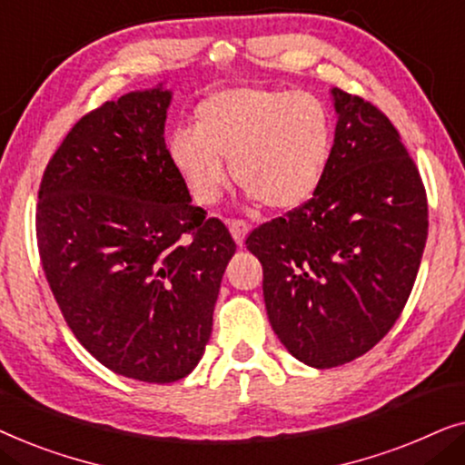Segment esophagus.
<instances>
[{
  "instance_id": "34e87169",
  "label": "esophagus",
  "mask_w": 465,
  "mask_h": 465,
  "mask_svg": "<svg viewBox=\"0 0 465 465\" xmlns=\"http://www.w3.org/2000/svg\"><path fill=\"white\" fill-rule=\"evenodd\" d=\"M228 231H231L234 243L243 245L245 234L250 232V224H247V222H243V220H231V222H228Z\"/></svg>"
}]
</instances>
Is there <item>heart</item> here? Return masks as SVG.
I'll return each mask as SVG.
<instances>
[{"label": "heart", "instance_id": "obj_1", "mask_svg": "<svg viewBox=\"0 0 465 465\" xmlns=\"http://www.w3.org/2000/svg\"><path fill=\"white\" fill-rule=\"evenodd\" d=\"M334 145V116L307 91L226 88L196 107L193 129L169 139V161L203 207L232 182L272 212L307 203L323 180Z\"/></svg>", "mask_w": 465, "mask_h": 465}]
</instances>
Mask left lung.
Returning <instances> with one entry per match:
<instances>
[{"label":"left lung","instance_id":"left-lung-1","mask_svg":"<svg viewBox=\"0 0 465 465\" xmlns=\"http://www.w3.org/2000/svg\"><path fill=\"white\" fill-rule=\"evenodd\" d=\"M332 97L339 123L322 183L245 239L272 330L313 368L353 361L390 332L428 239V194L396 126L360 94Z\"/></svg>","mask_w":465,"mask_h":465}]
</instances>
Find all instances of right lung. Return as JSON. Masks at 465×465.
Instances as JSON below:
<instances>
[{"instance_id": "right-lung-1", "label": "right lung", "mask_w": 465, "mask_h": 465, "mask_svg": "<svg viewBox=\"0 0 465 465\" xmlns=\"http://www.w3.org/2000/svg\"><path fill=\"white\" fill-rule=\"evenodd\" d=\"M163 88L105 101L44 171L35 237L44 275L80 345L112 372L173 383L212 336L234 241L190 203L169 161Z\"/></svg>"}]
</instances>
